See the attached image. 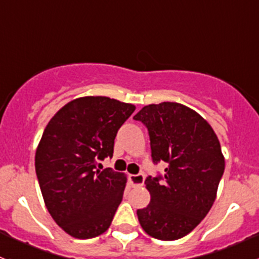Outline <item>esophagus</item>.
<instances>
[{"label":"esophagus","mask_w":259,"mask_h":259,"mask_svg":"<svg viewBox=\"0 0 259 259\" xmlns=\"http://www.w3.org/2000/svg\"><path fill=\"white\" fill-rule=\"evenodd\" d=\"M144 176L143 174H137V176H130L129 180L133 187H142L144 184Z\"/></svg>","instance_id":"1"}]
</instances>
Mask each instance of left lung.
<instances>
[{
    "instance_id": "obj_1",
    "label": "left lung",
    "mask_w": 259,
    "mask_h": 259,
    "mask_svg": "<svg viewBox=\"0 0 259 259\" xmlns=\"http://www.w3.org/2000/svg\"><path fill=\"white\" fill-rule=\"evenodd\" d=\"M148 127L154 163L165 161L164 182L146 178L150 203L138 209L145 233L160 241L187 236L204 219L224 173V156L209 122L179 103L146 105L134 116Z\"/></svg>"
}]
</instances>
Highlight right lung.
<instances>
[{"instance_id":"right-lung-1","label":"right lung","mask_w":259,"mask_h":259,"mask_svg":"<svg viewBox=\"0 0 259 259\" xmlns=\"http://www.w3.org/2000/svg\"><path fill=\"white\" fill-rule=\"evenodd\" d=\"M134 110L106 96H83L62 106L44 130L35 155L38 184L49 213L74 238H94L110 227L126 176L96 165L113 156L117 130Z\"/></svg>"}]
</instances>
